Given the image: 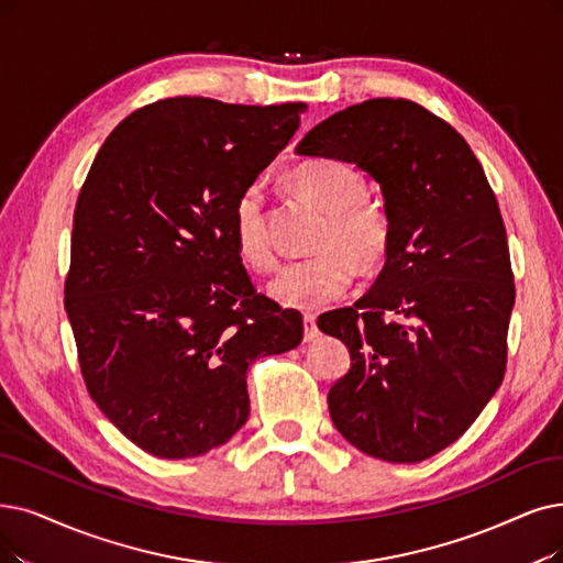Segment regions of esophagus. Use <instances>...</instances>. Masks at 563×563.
I'll return each mask as SVG.
<instances>
[{"label": "esophagus", "instance_id": "34e87169", "mask_svg": "<svg viewBox=\"0 0 563 563\" xmlns=\"http://www.w3.org/2000/svg\"><path fill=\"white\" fill-rule=\"evenodd\" d=\"M319 336L317 313H305V342H313Z\"/></svg>", "mask_w": 563, "mask_h": 563}]
</instances>
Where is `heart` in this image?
Here are the masks:
<instances>
[{
  "mask_svg": "<svg viewBox=\"0 0 563 563\" xmlns=\"http://www.w3.org/2000/svg\"><path fill=\"white\" fill-rule=\"evenodd\" d=\"M290 187L313 208L325 212V221L307 261L284 265L267 290L290 309H317L344 296L355 279V267L374 275L386 263L393 244V223L384 206L365 198L363 173L340 159H313L296 166ZM233 240L240 258L267 269L275 250L267 233L265 196L258 185L246 187L233 208Z\"/></svg>",
  "mask_w": 563,
  "mask_h": 563,
  "instance_id": "heart-1",
  "label": "heart"
}]
</instances>
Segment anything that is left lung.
I'll return each mask as SVG.
<instances>
[{"mask_svg":"<svg viewBox=\"0 0 563 563\" xmlns=\"http://www.w3.org/2000/svg\"><path fill=\"white\" fill-rule=\"evenodd\" d=\"M298 152L369 173L393 223L369 294L319 317L351 353L330 418L357 451L422 462L468 430L506 374L515 284L497 198L460 133L409 99L334 112Z\"/></svg>","mask_w":563,"mask_h":563,"instance_id":"obj_1","label":"left lung"}]
</instances>
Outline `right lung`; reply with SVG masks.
Segmentation results:
<instances>
[{"label": "right lung", "mask_w": 563, "mask_h": 563, "mask_svg": "<svg viewBox=\"0 0 563 563\" xmlns=\"http://www.w3.org/2000/svg\"><path fill=\"white\" fill-rule=\"evenodd\" d=\"M305 110L154 101L112 129L87 173L64 309L89 397L154 457L227 443L250 418L246 369L302 342V313L246 275L233 208Z\"/></svg>", "instance_id": "right-lung-1"}]
</instances>
